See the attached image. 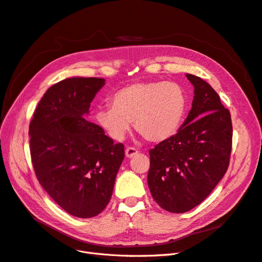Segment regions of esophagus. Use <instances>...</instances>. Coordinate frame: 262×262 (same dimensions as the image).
<instances>
[{"label":"esophagus","mask_w":262,"mask_h":262,"mask_svg":"<svg viewBox=\"0 0 262 262\" xmlns=\"http://www.w3.org/2000/svg\"><path fill=\"white\" fill-rule=\"evenodd\" d=\"M138 154V149L136 147H132V146H129L125 148V156L126 157H133L134 155Z\"/></svg>","instance_id":"1"}]
</instances>
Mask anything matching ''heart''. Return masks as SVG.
Returning <instances> with one entry per match:
<instances>
[{"label":"heart","mask_w":262,"mask_h":262,"mask_svg":"<svg viewBox=\"0 0 262 262\" xmlns=\"http://www.w3.org/2000/svg\"><path fill=\"white\" fill-rule=\"evenodd\" d=\"M96 119L110 138L121 140L131 121L149 142H163L178 132L187 110V94L176 82H138L118 90Z\"/></svg>","instance_id":"1"}]
</instances>
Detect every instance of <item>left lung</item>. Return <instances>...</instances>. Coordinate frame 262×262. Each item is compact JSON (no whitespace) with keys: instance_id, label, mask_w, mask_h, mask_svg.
I'll return each mask as SVG.
<instances>
[{"instance_id":"1","label":"left lung","mask_w":262,"mask_h":262,"mask_svg":"<svg viewBox=\"0 0 262 262\" xmlns=\"http://www.w3.org/2000/svg\"><path fill=\"white\" fill-rule=\"evenodd\" d=\"M192 108L178 132L149 149L147 184L156 203L171 213L199 205L223 178L232 152L233 125L219 94L199 76Z\"/></svg>"}]
</instances>
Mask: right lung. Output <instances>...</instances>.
Returning a JSON list of instances; mask_svg holds the SVG:
<instances>
[{
	"label": "right lung",
	"instance_id": "right-lung-1",
	"mask_svg": "<svg viewBox=\"0 0 262 262\" xmlns=\"http://www.w3.org/2000/svg\"><path fill=\"white\" fill-rule=\"evenodd\" d=\"M104 78L71 77L45 93L29 124L31 163L39 184L71 215L104 211L124 158L99 125L87 121L91 102Z\"/></svg>",
	"mask_w": 262,
	"mask_h": 262
}]
</instances>
